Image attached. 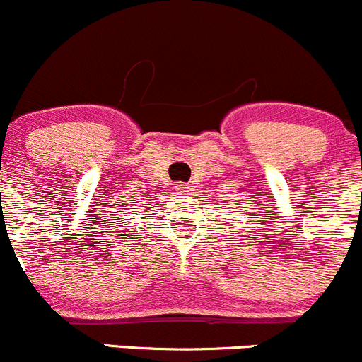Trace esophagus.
<instances>
[{
    "label": "esophagus",
    "mask_w": 362,
    "mask_h": 362,
    "mask_svg": "<svg viewBox=\"0 0 362 362\" xmlns=\"http://www.w3.org/2000/svg\"><path fill=\"white\" fill-rule=\"evenodd\" d=\"M174 192L177 193V195H188L189 188L186 185H176V188H174Z\"/></svg>",
    "instance_id": "1"
}]
</instances>
